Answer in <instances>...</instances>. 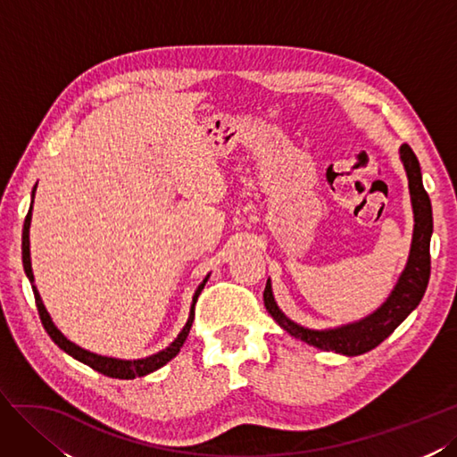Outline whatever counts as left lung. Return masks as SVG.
<instances>
[{
  "label": "left lung",
  "instance_id": "8db88e82",
  "mask_svg": "<svg viewBox=\"0 0 457 457\" xmlns=\"http://www.w3.org/2000/svg\"><path fill=\"white\" fill-rule=\"evenodd\" d=\"M400 161L408 176L410 201L413 211V233L408 262L403 266L393 291L386 296V301L366 318L338 325V328L310 329L283 314L276 298H273L271 281L268 279L264 289V306L270 312V316L278 321L279 328H283L295 338H301V341L320 350H333L337 354L345 356H360L363 352H370L375 346H379L411 314L417 304L421 303L428 276H431V254H428V246H431L433 236V208L431 199H428L423 187L420 161H417V156L408 143L400 145Z\"/></svg>",
  "mask_w": 457,
  "mask_h": 457
}]
</instances>
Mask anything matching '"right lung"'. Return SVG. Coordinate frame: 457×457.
Returning a JSON list of instances; mask_svg holds the SVG:
<instances>
[{"instance_id": "add662e5", "label": "right lung", "mask_w": 457, "mask_h": 457, "mask_svg": "<svg viewBox=\"0 0 457 457\" xmlns=\"http://www.w3.org/2000/svg\"><path fill=\"white\" fill-rule=\"evenodd\" d=\"M36 186L32 189V203H34V195H36ZM30 221H32V204H30L29 214H26L24 228H22V266H24L26 278H29V281L32 283V291H34V296H36V306H37V312H40V320L44 323L47 335L51 337V341H54L61 350L67 352V354L72 356L74 360L86 363V366H89L91 370H96L103 375L112 377V379H136V377L149 375L159 368H162L164 363H168L172 358H176L179 348L184 346L191 325H193L195 303H197V298H199L201 291L204 289L208 278H211V273H208V276L203 279V283L197 287V291H195V295H193L189 318H187V323L184 325V329L179 331V335L166 348H162L161 352H156V354H151L147 358H139V360H122V358L101 356V354H96V352H89L82 346L74 345L72 341H69V338L57 329V325L54 323V320H51L49 312H47V308L42 301V296H40V293H37V287L34 285V271H32V260H30Z\"/></svg>"}]
</instances>
